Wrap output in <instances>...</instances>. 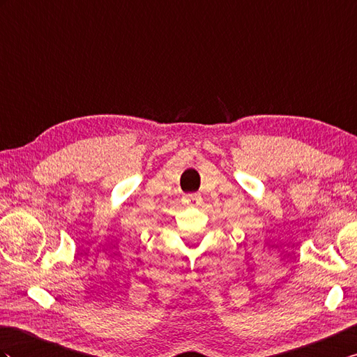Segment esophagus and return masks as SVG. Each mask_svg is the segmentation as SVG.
Wrapping results in <instances>:
<instances>
[{
  "label": "esophagus",
  "instance_id": "obj_1",
  "mask_svg": "<svg viewBox=\"0 0 357 357\" xmlns=\"http://www.w3.org/2000/svg\"><path fill=\"white\" fill-rule=\"evenodd\" d=\"M182 201H184V204H187V205H192V206H196V205H199L201 204V196H199L197 193H192V195H185L184 197H182Z\"/></svg>",
  "mask_w": 357,
  "mask_h": 357
}]
</instances>
